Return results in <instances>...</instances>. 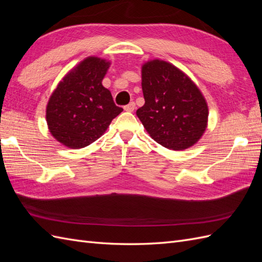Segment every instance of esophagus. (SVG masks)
Returning <instances> with one entry per match:
<instances>
[{
  "label": "esophagus",
  "instance_id": "1",
  "mask_svg": "<svg viewBox=\"0 0 262 262\" xmlns=\"http://www.w3.org/2000/svg\"><path fill=\"white\" fill-rule=\"evenodd\" d=\"M134 109H136V102H134V101H131L130 104H128V105H125V106H124V110H125V112L132 113Z\"/></svg>",
  "mask_w": 262,
  "mask_h": 262
}]
</instances>
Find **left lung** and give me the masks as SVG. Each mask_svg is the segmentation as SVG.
<instances>
[{
    "label": "left lung",
    "instance_id": "obj_1",
    "mask_svg": "<svg viewBox=\"0 0 262 262\" xmlns=\"http://www.w3.org/2000/svg\"><path fill=\"white\" fill-rule=\"evenodd\" d=\"M145 104L137 116L157 143L173 150L196 143L207 128L209 110L201 92L179 69L161 60L142 67Z\"/></svg>",
    "mask_w": 262,
    "mask_h": 262
}]
</instances>
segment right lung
I'll return each mask as SVG.
<instances>
[{"mask_svg": "<svg viewBox=\"0 0 262 262\" xmlns=\"http://www.w3.org/2000/svg\"><path fill=\"white\" fill-rule=\"evenodd\" d=\"M109 62L90 57L63 78L47 106V123L63 145L82 148L102 136L122 112L101 84Z\"/></svg>", "mask_w": 262, "mask_h": 262, "instance_id": "1", "label": "right lung"}]
</instances>
